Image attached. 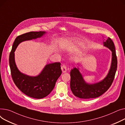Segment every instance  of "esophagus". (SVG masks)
Listing matches in <instances>:
<instances>
[{"instance_id": "1", "label": "esophagus", "mask_w": 125, "mask_h": 125, "mask_svg": "<svg viewBox=\"0 0 125 125\" xmlns=\"http://www.w3.org/2000/svg\"><path fill=\"white\" fill-rule=\"evenodd\" d=\"M61 69H62V71L63 73H65V72H67V67H66V66H65V65L63 64L62 65Z\"/></svg>"}]
</instances>
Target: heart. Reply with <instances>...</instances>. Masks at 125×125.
Listing matches in <instances>:
<instances>
[{
    "label": "heart",
    "mask_w": 125,
    "mask_h": 125,
    "mask_svg": "<svg viewBox=\"0 0 125 125\" xmlns=\"http://www.w3.org/2000/svg\"><path fill=\"white\" fill-rule=\"evenodd\" d=\"M61 46L63 48H68L72 46V43L69 42L62 41L61 43Z\"/></svg>",
    "instance_id": "heart-1"
}]
</instances>
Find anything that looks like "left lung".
<instances>
[{"label": "left lung", "mask_w": 125, "mask_h": 125, "mask_svg": "<svg viewBox=\"0 0 125 125\" xmlns=\"http://www.w3.org/2000/svg\"><path fill=\"white\" fill-rule=\"evenodd\" d=\"M104 45L112 51V61L107 76L101 82L88 84L86 83L78 70L75 68L70 72L71 89L75 96L83 99L98 97L105 92L112 85L117 69V57L115 47L113 40L108 37L104 42Z\"/></svg>", "instance_id": "1"}]
</instances>
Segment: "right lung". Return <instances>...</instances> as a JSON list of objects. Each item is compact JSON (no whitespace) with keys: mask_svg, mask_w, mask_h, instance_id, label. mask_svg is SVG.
I'll return each instance as SVG.
<instances>
[{"mask_svg":"<svg viewBox=\"0 0 125 125\" xmlns=\"http://www.w3.org/2000/svg\"><path fill=\"white\" fill-rule=\"evenodd\" d=\"M45 33L42 31L30 32L18 36L13 42L9 57L13 82L23 93L37 99L47 96L53 89L57 80L62 74L61 64L60 62L48 64L38 76H29L22 74L18 69L14 62V52L21 42L40 37Z\"/></svg>","mask_w":125,"mask_h":125,"instance_id":"1","label":"right lung"}]
</instances>
